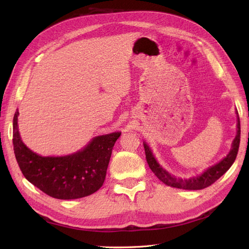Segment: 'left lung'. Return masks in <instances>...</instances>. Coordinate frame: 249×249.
<instances>
[{"label": "left lung", "instance_id": "1", "mask_svg": "<svg viewBox=\"0 0 249 249\" xmlns=\"http://www.w3.org/2000/svg\"><path fill=\"white\" fill-rule=\"evenodd\" d=\"M240 134H241L240 119H239V115H237V135L231 143V149L230 150L228 156L223 158L219 163H217L213 165V166L209 167L207 170L203 171L201 175L187 178V179L178 178L171 176L169 172H167L162 166H160V164L157 162L156 158L152 153V149L149 148L147 143L143 142V146H144L145 158H146L149 168L152 169V171L155 173L156 177L159 178L161 182H163L167 186H170L173 188H178V189L200 190V189H205V188L215 183L218 178L222 177L224 173L230 169L232 163L235 162L237 154H238L239 144H240Z\"/></svg>", "mask_w": 249, "mask_h": 249}]
</instances>
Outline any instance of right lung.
I'll list each match as a JSON object with an SVG mask.
<instances>
[{"mask_svg": "<svg viewBox=\"0 0 249 249\" xmlns=\"http://www.w3.org/2000/svg\"><path fill=\"white\" fill-rule=\"evenodd\" d=\"M17 110L13 117V149L24 177L42 192L57 199L88 196L103 186L112 148L122 133L94 137L79 152L62 157H41L21 141Z\"/></svg>", "mask_w": 249, "mask_h": 249, "instance_id": "1", "label": "right lung"}]
</instances>
